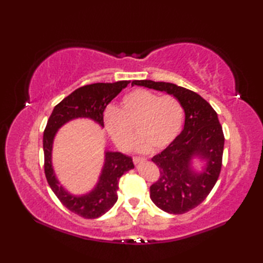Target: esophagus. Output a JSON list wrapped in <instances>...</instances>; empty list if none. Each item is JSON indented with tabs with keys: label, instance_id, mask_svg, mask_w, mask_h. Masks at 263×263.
Returning <instances> with one entry per match:
<instances>
[{
	"label": "esophagus",
	"instance_id": "1",
	"mask_svg": "<svg viewBox=\"0 0 263 263\" xmlns=\"http://www.w3.org/2000/svg\"><path fill=\"white\" fill-rule=\"evenodd\" d=\"M145 160H146V158H144V157H133V161L135 164H137V163H139L141 161H145Z\"/></svg>",
	"mask_w": 263,
	"mask_h": 263
}]
</instances>
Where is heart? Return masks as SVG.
Masks as SVG:
<instances>
[{
  "label": "heart",
  "mask_w": 263,
  "mask_h": 263,
  "mask_svg": "<svg viewBox=\"0 0 263 263\" xmlns=\"http://www.w3.org/2000/svg\"><path fill=\"white\" fill-rule=\"evenodd\" d=\"M183 107L172 95H160L137 89L125 94L118 107L105 114V126L110 138L122 150L129 149L135 130L139 137L135 144L140 153L159 151L176 140L183 124Z\"/></svg>",
  "instance_id": "b5f03b06"
}]
</instances>
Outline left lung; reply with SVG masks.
<instances>
[{"mask_svg": "<svg viewBox=\"0 0 263 263\" xmlns=\"http://www.w3.org/2000/svg\"><path fill=\"white\" fill-rule=\"evenodd\" d=\"M132 85L164 91L178 99L184 109V128L170 146L151 159L160 176L150 186V197L159 209L184 214L208 197L219 177L225 137L217 113L201 95L173 83L135 80ZM194 156L206 160L202 174L190 168Z\"/></svg>", "mask_w": 263, "mask_h": 263, "instance_id": "left-lung-1", "label": "left lung"}]
</instances>
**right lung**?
I'll use <instances>...</instances> for the list:
<instances>
[{"label": "right lung", "instance_id": "add662e5", "mask_svg": "<svg viewBox=\"0 0 263 263\" xmlns=\"http://www.w3.org/2000/svg\"><path fill=\"white\" fill-rule=\"evenodd\" d=\"M128 83L129 81L93 83L79 87L54 106L44 130L46 179L62 205L83 218H98L113 208L118 198V180L125 172L134 169L133 159L122 153L106 151L105 163L97 186L89 194L74 196L63 190L54 177L51 164L53 137L63 124L78 117L91 118L104 126L103 112L105 107Z\"/></svg>", "mask_w": 263, "mask_h": 263}]
</instances>
